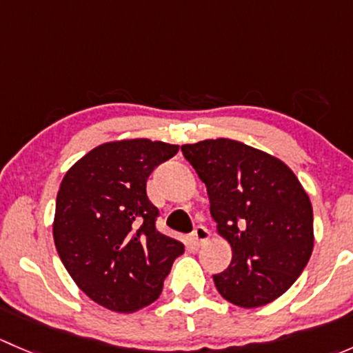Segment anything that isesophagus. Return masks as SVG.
Listing matches in <instances>:
<instances>
[{"instance_id": "1", "label": "esophagus", "mask_w": 353, "mask_h": 353, "mask_svg": "<svg viewBox=\"0 0 353 353\" xmlns=\"http://www.w3.org/2000/svg\"><path fill=\"white\" fill-rule=\"evenodd\" d=\"M208 239H210V232L206 227H203V225L194 227L193 234H191V241H193L194 244L201 245V244H205Z\"/></svg>"}]
</instances>
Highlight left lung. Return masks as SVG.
<instances>
[{
  "label": "left lung",
  "mask_w": 353,
  "mask_h": 353,
  "mask_svg": "<svg viewBox=\"0 0 353 353\" xmlns=\"http://www.w3.org/2000/svg\"><path fill=\"white\" fill-rule=\"evenodd\" d=\"M205 183L216 232L232 248L216 290L239 307L270 304L294 285L314 245L311 199L276 157L229 138L181 147Z\"/></svg>",
  "instance_id": "left-lung-1"
}]
</instances>
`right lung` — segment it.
Here are the masks:
<instances>
[{
  "instance_id": "1",
  "label": "right lung",
  "mask_w": 353,
  "mask_h": 353,
  "mask_svg": "<svg viewBox=\"0 0 353 353\" xmlns=\"http://www.w3.org/2000/svg\"><path fill=\"white\" fill-rule=\"evenodd\" d=\"M179 145L147 138L109 141L65 174L52 236L63 265L102 307L134 312L157 301L184 244L155 229L159 210L147 196L152 170Z\"/></svg>"
}]
</instances>
